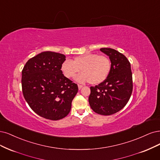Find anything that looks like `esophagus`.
<instances>
[{"instance_id": "obj_1", "label": "esophagus", "mask_w": 160, "mask_h": 160, "mask_svg": "<svg viewBox=\"0 0 160 160\" xmlns=\"http://www.w3.org/2000/svg\"><path fill=\"white\" fill-rule=\"evenodd\" d=\"M78 89L80 90L82 87H83V86L82 85H80V84H78Z\"/></svg>"}]
</instances>
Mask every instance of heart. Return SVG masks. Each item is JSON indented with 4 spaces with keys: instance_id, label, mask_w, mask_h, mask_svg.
Wrapping results in <instances>:
<instances>
[{
    "instance_id": "b5f03b06",
    "label": "heart",
    "mask_w": 160,
    "mask_h": 160,
    "mask_svg": "<svg viewBox=\"0 0 160 160\" xmlns=\"http://www.w3.org/2000/svg\"><path fill=\"white\" fill-rule=\"evenodd\" d=\"M111 61L106 56L97 54H85L76 56L72 60H66L62 64L61 70L68 78H72L80 72L75 80L83 83L89 81L91 84H98L109 75Z\"/></svg>"
}]
</instances>
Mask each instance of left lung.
I'll return each mask as SVG.
<instances>
[{"label":"left lung","instance_id":"left-lung-1","mask_svg":"<svg viewBox=\"0 0 160 160\" xmlns=\"http://www.w3.org/2000/svg\"><path fill=\"white\" fill-rule=\"evenodd\" d=\"M101 52L109 56L111 71L102 83L90 87L89 104L98 114L109 116L119 112L130 98L133 89L131 65L126 56L118 51L102 48Z\"/></svg>","mask_w":160,"mask_h":160}]
</instances>
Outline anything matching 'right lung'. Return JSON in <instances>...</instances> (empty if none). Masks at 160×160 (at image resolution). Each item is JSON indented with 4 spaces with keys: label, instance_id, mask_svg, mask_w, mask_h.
Returning <instances> with one entry per match:
<instances>
[{
    "label": "right lung",
    "instance_id": "right-lung-1",
    "mask_svg": "<svg viewBox=\"0 0 160 160\" xmlns=\"http://www.w3.org/2000/svg\"><path fill=\"white\" fill-rule=\"evenodd\" d=\"M66 56L57 52H41L28 60L22 71L24 98L40 116L51 120L69 114L78 86L64 76L61 66Z\"/></svg>",
    "mask_w": 160,
    "mask_h": 160
}]
</instances>
